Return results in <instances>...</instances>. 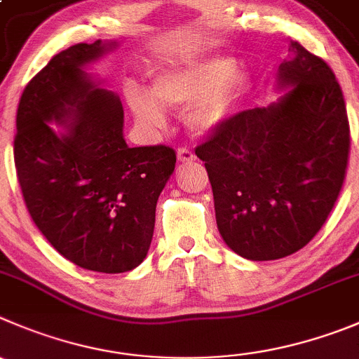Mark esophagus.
<instances>
[{
  "label": "esophagus",
  "mask_w": 359,
  "mask_h": 359,
  "mask_svg": "<svg viewBox=\"0 0 359 359\" xmlns=\"http://www.w3.org/2000/svg\"><path fill=\"white\" fill-rule=\"evenodd\" d=\"M176 155H177V160H180V162H183V163L196 160V155H194V153L190 151L189 148H177Z\"/></svg>",
  "instance_id": "1"
}]
</instances>
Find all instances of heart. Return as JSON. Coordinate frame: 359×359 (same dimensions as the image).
<instances>
[{"label":"heart","mask_w":359,"mask_h":359,"mask_svg":"<svg viewBox=\"0 0 359 359\" xmlns=\"http://www.w3.org/2000/svg\"><path fill=\"white\" fill-rule=\"evenodd\" d=\"M247 75L236 70L233 57L211 56L163 68L153 77L151 96L135 84L126 86L125 97L135 119L148 130L165 125V107L194 104L185 116L187 125L197 134L220 128L236 107Z\"/></svg>","instance_id":"obj_1"}]
</instances>
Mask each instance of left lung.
Masks as SVG:
<instances>
[{
	"label": "left lung",
	"mask_w": 359,
	"mask_h": 359,
	"mask_svg": "<svg viewBox=\"0 0 359 359\" xmlns=\"http://www.w3.org/2000/svg\"><path fill=\"white\" fill-rule=\"evenodd\" d=\"M280 63L268 107L229 118L196 155L204 162L222 240L248 261L305 247L339 199L349 156L342 90L326 61L302 43Z\"/></svg>",
	"instance_id": "obj_1"
}]
</instances>
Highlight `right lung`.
<instances>
[{"label": "right lung", "instance_id": "1", "mask_svg": "<svg viewBox=\"0 0 359 359\" xmlns=\"http://www.w3.org/2000/svg\"><path fill=\"white\" fill-rule=\"evenodd\" d=\"M116 46L97 40L57 53L24 88L13 141L24 203L40 233L65 259L98 273L144 261L156 201L176 165L169 146L126 144L121 100L86 72Z\"/></svg>", "mask_w": 359, "mask_h": 359}]
</instances>
